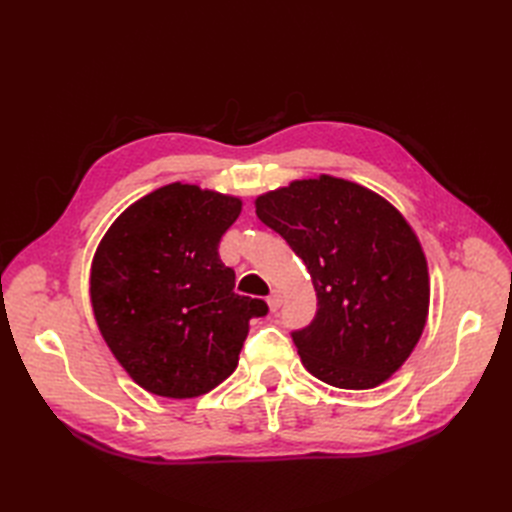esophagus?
<instances>
[{
	"mask_svg": "<svg viewBox=\"0 0 512 512\" xmlns=\"http://www.w3.org/2000/svg\"><path fill=\"white\" fill-rule=\"evenodd\" d=\"M267 303H269V309H271V312H277V309H280V305H282L280 292L273 290V292L269 294V297H267Z\"/></svg>",
	"mask_w": 512,
	"mask_h": 512,
	"instance_id": "34e87169",
	"label": "esophagus"
}]
</instances>
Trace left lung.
<instances>
[{"label": "left lung", "mask_w": 512, "mask_h": 512, "mask_svg": "<svg viewBox=\"0 0 512 512\" xmlns=\"http://www.w3.org/2000/svg\"><path fill=\"white\" fill-rule=\"evenodd\" d=\"M312 277L318 312L292 331L309 374L337 389H374L404 365L425 329L429 273L414 230L389 200L320 175L256 198Z\"/></svg>", "instance_id": "1"}]
</instances>
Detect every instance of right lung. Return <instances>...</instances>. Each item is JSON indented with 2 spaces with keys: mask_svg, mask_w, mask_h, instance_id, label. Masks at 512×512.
<instances>
[{
  "mask_svg": "<svg viewBox=\"0 0 512 512\" xmlns=\"http://www.w3.org/2000/svg\"><path fill=\"white\" fill-rule=\"evenodd\" d=\"M241 200L170 183L123 211L91 262V307L104 342L145 391L188 399L239 363L262 299L235 292L218 245Z\"/></svg>",
  "mask_w": 512,
  "mask_h": 512,
  "instance_id": "obj_1",
  "label": "right lung"
}]
</instances>
